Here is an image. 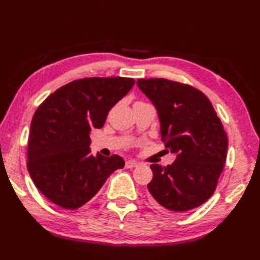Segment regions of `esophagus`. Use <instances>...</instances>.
Listing matches in <instances>:
<instances>
[{
    "mask_svg": "<svg viewBox=\"0 0 260 260\" xmlns=\"http://www.w3.org/2000/svg\"><path fill=\"white\" fill-rule=\"evenodd\" d=\"M138 167V163L135 161H126L125 162V169H134Z\"/></svg>",
    "mask_w": 260,
    "mask_h": 260,
    "instance_id": "1",
    "label": "esophagus"
}]
</instances>
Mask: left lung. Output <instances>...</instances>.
<instances>
[{
  "instance_id": "1",
  "label": "left lung",
  "mask_w": 260,
  "mask_h": 260,
  "mask_svg": "<svg viewBox=\"0 0 260 260\" xmlns=\"http://www.w3.org/2000/svg\"><path fill=\"white\" fill-rule=\"evenodd\" d=\"M138 87L155 106L161 140L176 160L150 167V203L157 210L182 213L199 207L216 188L226 161L227 135L205 94L164 78L138 79Z\"/></svg>"
}]
</instances>
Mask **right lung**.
Here are the masks:
<instances>
[{
  "label": "right lung",
  "mask_w": 260,
  "mask_h": 260,
  "mask_svg": "<svg viewBox=\"0 0 260 260\" xmlns=\"http://www.w3.org/2000/svg\"><path fill=\"white\" fill-rule=\"evenodd\" d=\"M135 79L91 77L58 88L36 109L27 144V169L39 191L65 210L90 201L108 176L124 167L121 156H93L90 132L130 91Z\"/></svg>",
  "instance_id": "obj_1"
}]
</instances>
